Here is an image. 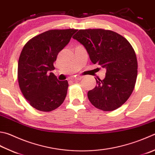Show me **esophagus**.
Wrapping results in <instances>:
<instances>
[{
    "instance_id": "obj_1",
    "label": "esophagus",
    "mask_w": 155,
    "mask_h": 155,
    "mask_svg": "<svg viewBox=\"0 0 155 155\" xmlns=\"http://www.w3.org/2000/svg\"><path fill=\"white\" fill-rule=\"evenodd\" d=\"M82 78H83V76H81V75H78V76L75 78V80H81Z\"/></svg>"
}]
</instances>
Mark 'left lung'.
<instances>
[{"label":"left lung","mask_w":155,"mask_h":155,"mask_svg":"<svg viewBox=\"0 0 155 155\" xmlns=\"http://www.w3.org/2000/svg\"><path fill=\"white\" fill-rule=\"evenodd\" d=\"M73 38L85 47L92 63L107 70L104 80L95 78L97 85L87 92L90 103L104 111L120 107L132 94L138 74L132 45L120 34L103 29L80 30Z\"/></svg>","instance_id":"8db88e82"}]
</instances>
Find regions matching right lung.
I'll return each mask as SVG.
<instances>
[{"label": "right lung", "instance_id": "1", "mask_svg": "<svg viewBox=\"0 0 155 155\" xmlns=\"http://www.w3.org/2000/svg\"><path fill=\"white\" fill-rule=\"evenodd\" d=\"M78 30H51L32 38L25 44L18 61L20 90L31 107L40 111L56 109L63 103L68 80L59 81L53 73V63Z\"/></svg>", "mask_w": 155, "mask_h": 155}]
</instances>
